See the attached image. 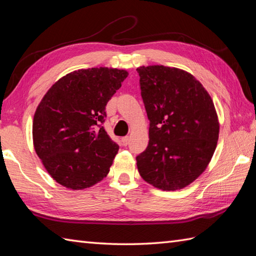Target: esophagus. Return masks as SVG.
<instances>
[{"label": "esophagus", "instance_id": "esophagus-1", "mask_svg": "<svg viewBox=\"0 0 256 256\" xmlns=\"http://www.w3.org/2000/svg\"><path fill=\"white\" fill-rule=\"evenodd\" d=\"M128 143H130V136H124V138H122V144H123L124 146H126Z\"/></svg>", "mask_w": 256, "mask_h": 256}]
</instances>
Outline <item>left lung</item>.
<instances>
[{"mask_svg":"<svg viewBox=\"0 0 256 256\" xmlns=\"http://www.w3.org/2000/svg\"><path fill=\"white\" fill-rule=\"evenodd\" d=\"M150 120L148 148L138 170L154 187L174 192L196 180L208 166L219 138L211 96L192 74L178 68L136 69Z\"/></svg>","mask_w":256,"mask_h":256,"instance_id":"8db88e82","label":"left lung"}]
</instances>
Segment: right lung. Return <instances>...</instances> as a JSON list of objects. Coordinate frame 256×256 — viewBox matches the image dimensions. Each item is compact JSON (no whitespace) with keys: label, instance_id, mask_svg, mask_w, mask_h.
Listing matches in <instances>:
<instances>
[{"label":"right lung","instance_id":"obj_1","mask_svg":"<svg viewBox=\"0 0 256 256\" xmlns=\"http://www.w3.org/2000/svg\"><path fill=\"white\" fill-rule=\"evenodd\" d=\"M128 74L106 67L77 70L52 84L38 104L34 148L62 186L89 188L108 175L118 145L102 126L106 106Z\"/></svg>","mask_w":256,"mask_h":256}]
</instances>
